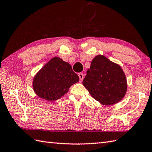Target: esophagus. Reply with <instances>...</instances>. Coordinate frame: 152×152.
I'll list each match as a JSON object with an SVG mask.
<instances>
[{
	"mask_svg": "<svg viewBox=\"0 0 152 152\" xmlns=\"http://www.w3.org/2000/svg\"><path fill=\"white\" fill-rule=\"evenodd\" d=\"M78 76H79V78H80V82H82V80L84 78V74L82 73H79L78 74Z\"/></svg>",
	"mask_w": 152,
	"mask_h": 152,
	"instance_id": "esophagus-1",
	"label": "esophagus"
}]
</instances>
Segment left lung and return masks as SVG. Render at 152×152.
Wrapping results in <instances>:
<instances>
[{
    "label": "left lung",
    "instance_id": "left-lung-1",
    "mask_svg": "<svg viewBox=\"0 0 152 152\" xmlns=\"http://www.w3.org/2000/svg\"><path fill=\"white\" fill-rule=\"evenodd\" d=\"M86 72L82 84L102 104H114L125 96L127 83L122 68L105 56H96Z\"/></svg>",
    "mask_w": 152,
    "mask_h": 152
}]
</instances>
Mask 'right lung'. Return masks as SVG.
I'll return each instance as SVG.
<instances>
[{"instance_id": "add662e5", "label": "right lung", "mask_w": 152, "mask_h": 152, "mask_svg": "<svg viewBox=\"0 0 152 152\" xmlns=\"http://www.w3.org/2000/svg\"><path fill=\"white\" fill-rule=\"evenodd\" d=\"M78 81L79 77L71 65L54 57L35 76L33 88L41 98L54 101L66 94L71 86Z\"/></svg>"}]
</instances>
